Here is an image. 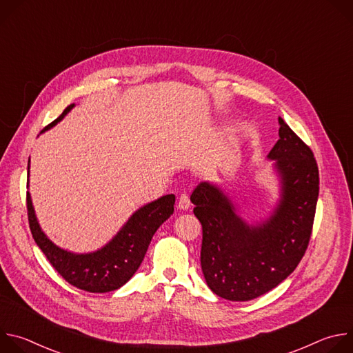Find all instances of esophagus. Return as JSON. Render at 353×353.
I'll use <instances>...</instances> for the list:
<instances>
[{
    "label": "esophagus",
    "mask_w": 353,
    "mask_h": 353,
    "mask_svg": "<svg viewBox=\"0 0 353 353\" xmlns=\"http://www.w3.org/2000/svg\"><path fill=\"white\" fill-rule=\"evenodd\" d=\"M191 203H190V196L187 194H181L179 198V208L183 211H187L190 208Z\"/></svg>",
    "instance_id": "34e87169"
}]
</instances>
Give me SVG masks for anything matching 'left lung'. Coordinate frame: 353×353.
Masks as SVG:
<instances>
[{
    "instance_id": "obj_1",
    "label": "left lung",
    "mask_w": 353,
    "mask_h": 353,
    "mask_svg": "<svg viewBox=\"0 0 353 353\" xmlns=\"http://www.w3.org/2000/svg\"><path fill=\"white\" fill-rule=\"evenodd\" d=\"M279 139L268 154L281 177L274 214L245 223L229 196L208 181L191 194L203 225L201 268L210 289L232 301L256 299L286 279L303 259L316 215L320 177L312 149L279 117Z\"/></svg>"
}]
</instances>
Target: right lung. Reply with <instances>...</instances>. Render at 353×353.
<instances>
[{"mask_svg": "<svg viewBox=\"0 0 353 353\" xmlns=\"http://www.w3.org/2000/svg\"><path fill=\"white\" fill-rule=\"evenodd\" d=\"M72 108L74 105H70L43 131L54 127ZM174 201V194H169L143 205L132 214L105 247L89 254L70 253L47 239L36 219L29 192L26 194V208L32 236L54 270L78 289L90 293H106L121 288L137 272L155 232L173 214Z\"/></svg>", "mask_w": 353, "mask_h": 353, "instance_id": "add662e5", "label": "right lung"}]
</instances>
